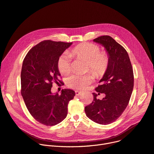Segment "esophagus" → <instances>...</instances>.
Returning <instances> with one entry per match:
<instances>
[{
  "label": "esophagus",
  "mask_w": 154,
  "mask_h": 154,
  "mask_svg": "<svg viewBox=\"0 0 154 154\" xmlns=\"http://www.w3.org/2000/svg\"><path fill=\"white\" fill-rule=\"evenodd\" d=\"M81 93H82V91H78V90H76V91H75V94L76 96H79L80 95Z\"/></svg>",
  "instance_id": "obj_1"
}]
</instances>
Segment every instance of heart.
<instances>
[{
    "mask_svg": "<svg viewBox=\"0 0 154 154\" xmlns=\"http://www.w3.org/2000/svg\"><path fill=\"white\" fill-rule=\"evenodd\" d=\"M71 57L87 60V69H92L97 76L104 75L108 69L110 62L109 54L105 51H100L97 45L93 43H82L77 45L59 57L57 61L58 70L62 74H67L71 71ZM94 79L93 72L85 74L73 73L66 79L67 85L73 89L86 88Z\"/></svg>",
    "mask_w": 154,
    "mask_h": 154,
    "instance_id": "1",
    "label": "heart"
}]
</instances>
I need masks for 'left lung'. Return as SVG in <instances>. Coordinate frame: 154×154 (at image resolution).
Segmentation results:
<instances>
[{"label":"left lung","mask_w":154,"mask_h":154,"mask_svg":"<svg viewBox=\"0 0 154 154\" xmlns=\"http://www.w3.org/2000/svg\"><path fill=\"white\" fill-rule=\"evenodd\" d=\"M100 43L109 54V67L95 88L104 93L102 100L93 93V102L85 107V113L93 121L103 125L116 121L128 106L134 88V73L129 55L125 49L111 37L104 35L93 40Z\"/></svg>","instance_id":"left-lung-1"}]
</instances>
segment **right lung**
<instances>
[{"label":"right lung","mask_w":154,"mask_h":154,"mask_svg":"<svg viewBox=\"0 0 154 154\" xmlns=\"http://www.w3.org/2000/svg\"><path fill=\"white\" fill-rule=\"evenodd\" d=\"M72 43L44 40L25 56L21 71V94L33 118L45 125H55L66 118L68 104L75 96L71 89L53 94V83L61 82L58 77L59 57Z\"/></svg>","instance_id":"add662e5"}]
</instances>
